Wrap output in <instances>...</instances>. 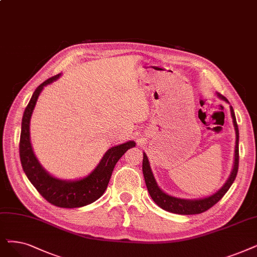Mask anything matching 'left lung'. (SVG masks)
Listing matches in <instances>:
<instances>
[{"label":"left lung","mask_w":257,"mask_h":257,"mask_svg":"<svg viewBox=\"0 0 257 257\" xmlns=\"http://www.w3.org/2000/svg\"><path fill=\"white\" fill-rule=\"evenodd\" d=\"M217 97L224 102L229 103L228 99L220 95L219 93H216ZM230 110H231V116L233 119V125L235 128V135H236V141H235V155H234V164H233V169L230 174V176L228 180L225 181L223 186L214 194L210 195L208 197H203V198H198V199H183V198H177L171 196V195L164 193L159 187L156 182L155 177H154V174L152 172L151 166H150V161L147 156L146 153H143V161H142V172H143V176H145L146 184L148 191L151 195L152 199L154 202H156V204L171 213H175V214H181V215H193V214H200L202 212H206L210 208H212L215 203H217L222 197L223 195L228 192L230 187L232 186V183L234 182L236 175H237V171H238V160H239V151H238V141H239V132H238V125L237 122H236L235 114H234V109L230 105Z\"/></svg>","instance_id":"1"}]
</instances>
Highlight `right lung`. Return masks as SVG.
I'll list each match as a JSON object with an SVG mask.
<instances>
[{
	"instance_id": "1",
	"label": "right lung",
	"mask_w": 257,
	"mask_h": 257,
	"mask_svg": "<svg viewBox=\"0 0 257 257\" xmlns=\"http://www.w3.org/2000/svg\"><path fill=\"white\" fill-rule=\"evenodd\" d=\"M61 74L51 77L40 84L24 110L21 137H20V159L27 178L48 202L60 208H80L93 203L103 195L116 163L127 150L134 148L136 143L134 141H127L110 148L106 151L95 170L83 178L63 180L51 176L35 155L30 143L29 126L41 91L43 90L44 86L58 80Z\"/></svg>"
}]
</instances>
